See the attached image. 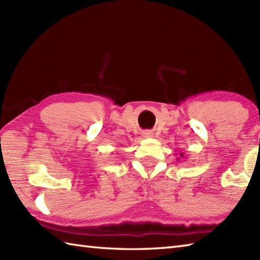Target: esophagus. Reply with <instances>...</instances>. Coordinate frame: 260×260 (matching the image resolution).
Segmentation results:
<instances>
[{"label":"esophagus","mask_w":260,"mask_h":260,"mask_svg":"<svg viewBox=\"0 0 260 260\" xmlns=\"http://www.w3.org/2000/svg\"><path fill=\"white\" fill-rule=\"evenodd\" d=\"M144 137H153V133L151 131H146V132H144Z\"/></svg>","instance_id":"1"}]
</instances>
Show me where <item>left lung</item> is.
Masks as SVG:
<instances>
[{"label": "left lung", "instance_id": "left-lung-1", "mask_svg": "<svg viewBox=\"0 0 260 260\" xmlns=\"http://www.w3.org/2000/svg\"><path fill=\"white\" fill-rule=\"evenodd\" d=\"M183 156H184V153H181L180 154V157H183ZM180 157H178V161H180V159H181Z\"/></svg>", "mask_w": 260, "mask_h": 260}]
</instances>
